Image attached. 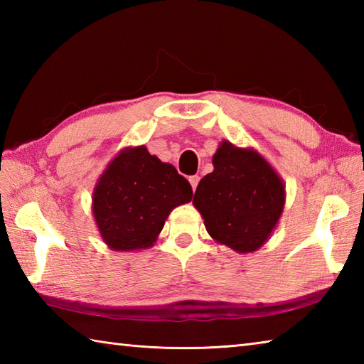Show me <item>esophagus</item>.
Returning a JSON list of instances; mask_svg holds the SVG:
<instances>
[{
  "instance_id": "1",
  "label": "esophagus",
  "mask_w": 364,
  "mask_h": 364,
  "mask_svg": "<svg viewBox=\"0 0 364 364\" xmlns=\"http://www.w3.org/2000/svg\"><path fill=\"white\" fill-rule=\"evenodd\" d=\"M198 181H200V176L198 175H192V176H189V183H191V186H192V189H197V184H198Z\"/></svg>"
}]
</instances>
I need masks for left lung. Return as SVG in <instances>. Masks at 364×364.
<instances>
[{
  "label": "left lung",
  "instance_id": "8db88e82",
  "mask_svg": "<svg viewBox=\"0 0 364 364\" xmlns=\"http://www.w3.org/2000/svg\"><path fill=\"white\" fill-rule=\"evenodd\" d=\"M214 170L200 180L192 203L210 236L237 253L258 250L275 230L284 208V184L252 149L223 141Z\"/></svg>",
  "mask_w": 364,
  "mask_h": 364
}]
</instances>
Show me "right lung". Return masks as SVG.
I'll return each mask as SVG.
<instances>
[{
	"label": "right lung",
	"mask_w": 364,
	"mask_h": 364,
	"mask_svg": "<svg viewBox=\"0 0 364 364\" xmlns=\"http://www.w3.org/2000/svg\"><path fill=\"white\" fill-rule=\"evenodd\" d=\"M192 188L172 164L144 145L122 150L100 176L92 211L100 235L112 250L151 247L173 208L191 202Z\"/></svg>",
	"instance_id": "obj_1"
}]
</instances>
